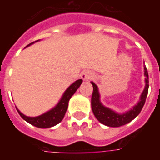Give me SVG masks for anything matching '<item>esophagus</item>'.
Returning a JSON list of instances; mask_svg holds the SVG:
<instances>
[{
  "instance_id": "34e87169",
  "label": "esophagus",
  "mask_w": 160,
  "mask_h": 160,
  "mask_svg": "<svg viewBox=\"0 0 160 160\" xmlns=\"http://www.w3.org/2000/svg\"><path fill=\"white\" fill-rule=\"evenodd\" d=\"M93 76V74L90 71H85L82 74H81V78L83 79L84 80H89L90 79H92Z\"/></svg>"
}]
</instances>
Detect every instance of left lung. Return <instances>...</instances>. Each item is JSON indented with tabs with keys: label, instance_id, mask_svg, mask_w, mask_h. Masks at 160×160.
Listing matches in <instances>:
<instances>
[{
	"label": "left lung",
	"instance_id": "left-lung-1",
	"mask_svg": "<svg viewBox=\"0 0 160 160\" xmlns=\"http://www.w3.org/2000/svg\"><path fill=\"white\" fill-rule=\"evenodd\" d=\"M144 74L146 76L145 78L146 86H145L144 90L141 95L140 101L131 110L125 113H122V114H118L114 111L111 110L110 108L105 107L102 104V103L100 102V95L98 92V88L97 85L92 81L91 83L93 87L92 95V110L95 118L104 125L114 128L125 125V124L130 122L132 120H134V118L140 114V112L144 106L146 98L148 96L149 81H148V69L146 67L144 68Z\"/></svg>",
	"mask_w": 160,
	"mask_h": 160
}]
</instances>
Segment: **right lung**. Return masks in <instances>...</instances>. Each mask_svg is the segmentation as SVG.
<instances>
[{
	"mask_svg": "<svg viewBox=\"0 0 160 160\" xmlns=\"http://www.w3.org/2000/svg\"><path fill=\"white\" fill-rule=\"evenodd\" d=\"M38 40H37L35 42H38ZM35 42H31L30 44L26 46L28 47L31 44H32ZM83 80L80 79V80H76L75 82H73L69 87L65 91V92L63 93L62 97L59 101V103L56 104L55 107L51 109L50 111H47L44 114L40 115L38 117H35V118H31V117H26L24 114H22L20 111L17 109V111L20 115V117L26 121L27 122L32 124L33 126L37 128H51L55 126L56 124H58L65 116L67 110H68V101L73 96L74 92H76L77 89L80 87V86L82 83Z\"/></svg>",
	"mask_w": 160,
	"mask_h": 160,
	"instance_id": "1",
	"label": "right lung"
}]
</instances>
